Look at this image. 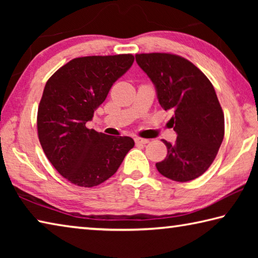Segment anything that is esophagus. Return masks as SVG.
<instances>
[{
    "label": "esophagus",
    "instance_id": "1",
    "mask_svg": "<svg viewBox=\"0 0 258 258\" xmlns=\"http://www.w3.org/2000/svg\"><path fill=\"white\" fill-rule=\"evenodd\" d=\"M134 141H135V145H147V143L149 142V140L142 139V138H135Z\"/></svg>",
    "mask_w": 258,
    "mask_h": 258
}]
</instances>
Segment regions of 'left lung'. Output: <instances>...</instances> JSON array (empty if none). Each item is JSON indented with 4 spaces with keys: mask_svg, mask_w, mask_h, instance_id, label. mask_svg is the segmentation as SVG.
Wrapping results in <instances>:
<instances>
[{
    "mask_svg": "<svg viewBox=\"0 0 258 258\" xmlns=\"http://www.w3.org/2000/svg\"><path fill=\"white\" fill-rule=\"evenodd\" d=\"M139 67L155 85L157 99L171 110L177 134L167 147L166 158L156 164L169 180L187 182L207 171L224 138V115L212 83L182 56L169 53L135 55Z\"/></svg>",
    "mask_w": 258,
    "mask_h": 258,
    "instance_id": "left-lung-1",
    "label": "left lung"
}]
</instances>
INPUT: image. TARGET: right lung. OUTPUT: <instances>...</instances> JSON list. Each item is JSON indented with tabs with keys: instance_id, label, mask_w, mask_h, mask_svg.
I'll return each instance as SVG.
<instances>
[{
	"instance_id": "add662e5",
	"label": "right lung",
	"mask_w": 258,
	"mask_h": 258,
	"mask_svg": "<svg viewBox=\"0 0 258 258\" xmlns=\"http://www.w3.org/2000/svg\"><path fill=\"white\" fill-rule=\"evenodd\" d=\"M133 61L132 54L82 56L69 61L46 82L37 112L38 139L50 163L74 184H101L134 147L130 137L86 127Z\"/></svg>"
}]
</instances>
